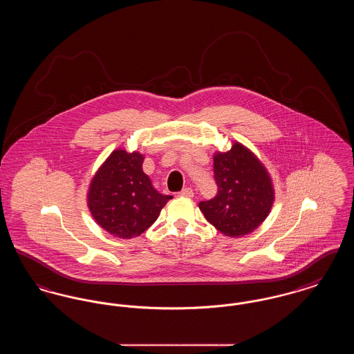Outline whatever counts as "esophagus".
<instances>
[{
	"label": "esophagus",
	"instance_id": "esophagus-1",
	"mask_svg": "<svg viewBox=\"0 0 354 354\" xmlns=\"http://www.w3.org/2000/svg\"><path fill=\"white\" fill-rule=\"evenodd\" d=\"M180 196H183V198H192L194 196V191H192V188H189V187H185L183 188L182 191H180V194H179Z\"/></svg>",
	"mask_w": 354,
	"mask_h": 354
}]
</instances>
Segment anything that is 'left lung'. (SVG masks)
Here are the masks:
<instances>
[{
  "label": "left lung",
  "mask_w": 354,
  "mask_h": 354,
  "mask_svg": "<svg viewBox=\"0 0 354 354\" xmlns=\"http://www.w3.org/2000/svg\"><path fill=\"white\" fill-rule=\"evenodd\" d=\"M214 174L218 194L199 203L204 218L223 235L251 234L267 219L274 202L270 172L250 149L235 142L231 150L215 152Z\"/></svg>",
  "instance_id": "left-lung-1"
}]
</instances>
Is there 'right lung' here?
Segmentation results:
<instances>
[{"label": "right lung", "instance_id": "add662e5", "mask_svg": "<svg viewBox=\"0 0 354 354\" xmlns=\"http://www.w3.org/2000/svg\"><path fill=\"white\" fill-rule=\"evenodd\" d=\"M145 155L117 149L93 176L87 189L91 216L110 235L131 239L158 219L172 196L159 194L142 169Z\"/></svg>", "mask_w": 354, "mask_h": 354}]
</instances>
